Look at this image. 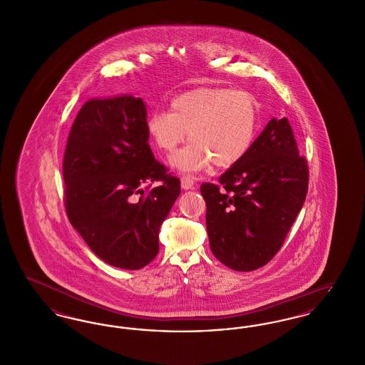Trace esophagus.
<instances>
[{
  "label": "esophagus",
  "instance_id": "34e87169",
  "mask_svg": "<svg viewBox=\"0 0 365 365\" xmlns=\"http://www.w3.org/2000/svg\"><path fill=\"white\" fill-rule=\"evenodd\" d=\"M180 185H182V189L190 190V189L194 187V179L191 178L190 175H182V178H180Z\"/></svg>",
  "mask_w": 365,
  "mask_h": 365
}]
</instances>
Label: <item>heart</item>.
<instances>
[{"label": "heart", "mask_w": 365, "mask_h": 365, "mask_svg": "<svg viewBox=\"0 0 365 365\" xmlns=\"http://www.w3.org/2000/svg\"><path fill=\"white\" fill-rule=\"evenodd\" d=\"M259 125V103L253 94L228 87H197L176 96L170 112H155L146 131L158 149L173 153L186 139L171 164L180 171H201L237 164L250 149Z\"/></svg>", "instance_id": "b5f03b06"}]
</instances>
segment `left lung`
Instances as JSON below:
<instances>
[{"instance_id":"left-lung-1","label":"left lung","mask_w":365,"mask_h":365,"mask_svg":"<svg viewBox=\"0 0 365 365\" xmlns=\"http://www.w3.org/2000/svg\"><path fill=\"white\" fill-rule=\"evenodd\" d=\"M308 180L290 123L271 119L219 185H201L213 256L243 272L272 260L304 205Z\"/></svg>"}]
</instances>
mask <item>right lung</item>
Here are the masks:
<instances>
[{
    "mask_svg": "<svg viewBox=\"0 0 365 365\" xmlns=\"http://www.w3.org/2000/svg\"><path fill=\"white\" fill-rule=\"evenodd\" d=\"M140 98H93L72 124L63 161L66 210L101 260L139 269L158 253V231L180 194L148 143ZM153 181L156 188L149 190Z\"/></svg>",
    "mask_w": 365,
    "mask_h": 365,
    "instance_id": "add662e5",
    "label": "right lung"
}]
</instances>
